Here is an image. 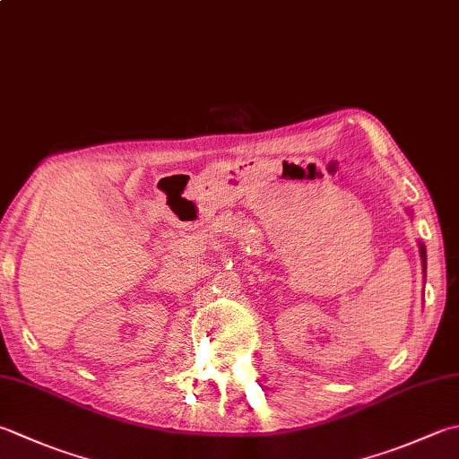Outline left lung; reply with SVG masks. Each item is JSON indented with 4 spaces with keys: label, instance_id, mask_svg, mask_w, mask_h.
Listing matches in <instances>:
<instances>
[{
    "label": "left lung",
    "instance_id": "left-lung-1",
    "mask_svg": "<svg viewBox=\"0 0 459 459\" xmlns=\"http://www.w3.org/2000/svg\"><path fill=\"white\" fill-rule=\"evenodd\" d=\"M420 255H421V260H424V268H426V248H424V245H420Z\"/></svg>",
    "mask_w": 459,
    "mask_h": 459
}]
</instances>
